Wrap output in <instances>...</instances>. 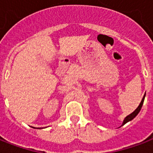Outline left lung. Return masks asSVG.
I'll return each mask as SVG.
<instances>
[{
  "instance_id": "8db88e82",
  "label": "left lung",
  "mask_w": 153,
  "mask_h": 153,
  "mask_svg": "<svg viewBox=\"0 0 153 153\" xmlns=\"http://www.w3.org/2000/svg\"><path fill=\"white\" fill-rule=\"evenodd\" d=\"M145 95H144L143 98H142V100H141V103H140V105H138V107H137V108L135 109L134 111H133L131 114H130V115H128L127 116H126V117L124 118L123 121V123H122L121 126H120V127H121L122 126H123V125H125V124L126 123H128V122L131 121L132 120H134L136 116L137 115V114H138L139 112H140V111H141V107H142V105H143V103H144V100H145Z\"/></svg>"
}]
</instances>
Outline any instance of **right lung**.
Masks as SVG:
<instances>
[{"mask_svg": "<svg viewBox=\"0 0 153 153\" xmlns=\"http://www.w3.org/2000/svg\"><path fill=\"white\" fill-rule=\"evenodd\" d=\"M33 128H34V127H33ZM37 129H42V128H37Z\"/></svg>", "mask_w": 153, "mask_h": 153, "instance_id": "add662e5", "label": "right lung"}]
</instances>
